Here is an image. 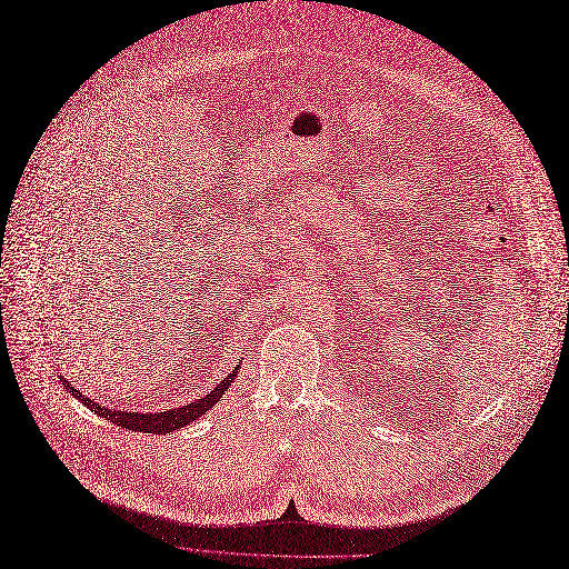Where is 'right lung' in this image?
Returning <instances> with one entry per match:
<instances>
[{
	"label": "right lung",
	"mask_w": 569,
	"mask_h": 569,
	"mask_svg": "<svg viewBox=\"0 0 569 569\" xmlns=\"http://www.w3.org/2000/svg\"><path fill=\"white\" fill-rule=\"evenodd\" d=\"M236 375H238V368L231 370L220 385H214V389L210 393H206L203 398H197L194 402L180 405V408H173V410H167V412H127V410L106 408V405L94 402V398H88L83 391H76L62 375H60V380H62V385L67 387V391L71 396H76L80 402L88 405V408L94 415H99L108 421H113L116 426H122V428H129V430H141V432H154V436H161V432H164V436H167V432H173V430H178L187 423H192L194 419L206 415L214 402H220L224 391L231 387V380H236Z\"/></svg>",
	"instance_id": "obj_1"
}]
</instances>
